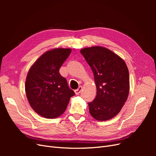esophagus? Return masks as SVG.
<instances>
[{"instance_id": "obj_1", "label": "esophagus", "mask_w": 156, "mask_h": 156, "mask_svg": "<svg viewBox=\"0 0 156 156\" xmlns=\"http://www.w3.org/2000/svg\"><path fill=\"white\" fill-rule=\"evenodd\" d=\"M82 89H83V88H82V87H81V86L79 87V88H78L77 90H75V94H76V95H78V94H79L81 92V91H82Z\"/></svg>"}]
</instances>
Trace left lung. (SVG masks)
Returning a JSON list of instances; mask_svg holds the SVG:
<instances>
[{"label":"left lung","instance_id":"1","mask_svg":"<svg viewBox=\"0 0 156 156\" xmlns=\"http://www.w3.org/2000/svg\"><path fill=\"white\" fill-rule=\"evenodd\" d=\"M94 73L97 94L88 103L89 112L97 120L112 119L121 111L129 92V75L124 60L101 46L80 51Z\"/></svg>","mask_w":156,"mask_h":156}]
</instances>
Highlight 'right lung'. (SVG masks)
Returning <instances> with one entry per match:
<instances>
[{
    "label": "right lung",
    "instance_id": "obj_1",
    "mask_svg": "<svg viewBox=\"0 0 156 156\" xmlns=\"http://www.w3.org/2000/svg\"><path fill=\"white\" fill-rule=\"evenodd\" d=\"M69 48L46 51L30 67L25 81V92L30 107L46 119H55L66 109L75 95L59 69L70 55Z\"/></svg>",
    "mask_w": 156,
    "mask_h": 156
}]
</instances>
